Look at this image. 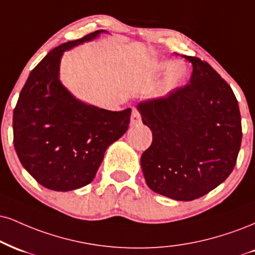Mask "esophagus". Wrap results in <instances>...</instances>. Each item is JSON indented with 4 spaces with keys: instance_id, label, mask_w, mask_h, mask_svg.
<instances>
[{
    "instance_id": "obj_1",
    "label": "esophagus",
    "mask_w": 255,
    "mask_h": 255,
    "mask_svg": "<svg viewBox=\"0 0 255 255\" xmlns=\"http://www.w3.org/2000/svg\"><path fill=\"white\" fill-rule=\"evenodd\" d=\"M141 124V116L136 110L131 112V118H130V125L131 126H139Z\"/></svg>"
}]
</instances>
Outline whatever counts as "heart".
<instances>
[{"instance_id": "obj_1", "label": "heart", "mask_w": 255, "mask_h": 255, "mask_svg": "<svg viewBox=\"0 0 255 255\" xmlns=\"http://www.w3.org/2000/svg\"><path fill=\"white\" fill-rule=\"evenodd\" d=\"M159 72H167L166 79H165V88L167 90H174L182 84L186 77V67L182 63L172 64L171 61L164 60L157 65Z\"/></svg>"}]
</instances>
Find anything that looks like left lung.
I'll return each mask as SVG.
<instances>
[{"label": "left lung", "mask_w": 255, "mask_h": 255, "mask_svg": "<svg viewBox=\"0 0 255 255\" xmlns=\"http://www.w3.org/2000/svg\"><path fill=\"white\" fill-rule=\"evenodd\" d=\"M185 59L192 64L189 84L136 107L153 135L141 155L146 184L176 201L199 198L225 182L242 139L240 109L228 83L207 61Z\"/></svg>", "instance_id": "obj_1"}]
</instances>
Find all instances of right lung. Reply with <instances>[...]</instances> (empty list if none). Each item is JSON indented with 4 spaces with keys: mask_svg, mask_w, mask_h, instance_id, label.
Wrapping results in <instances>:
<instances>
[{
    "mask_svg": "<svg viewBox=\"0 0 255 255\" xmlns=\"http://www.w3.org/2000/svg\"><path fill=\"white\" fill-rule=\"evenodd\" d=\"M100 29L53 48L29 73L13 114L14 147L39 184L71 191L93 182L106 149L128 129L131 109L110 112L79 101L59 79L63 53Z\"/></svg>",
    "mask_w": 255,
    "mask_h": 255,
    "instance_id": "obj_1",
    "label": "right lung"
}]
</instances>
